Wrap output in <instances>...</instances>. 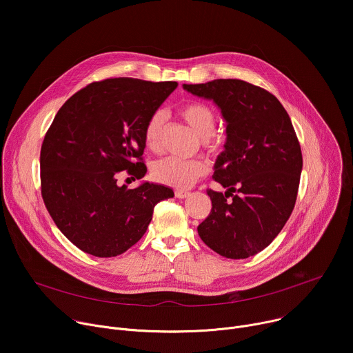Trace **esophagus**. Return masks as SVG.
Wrapping results in <instances>:
<instances>
[{
	"label": "esophagus",
	"instance_id": "34e87169",
	"mask_svg": "<svg viewBox=\"0 0 353 353\" xmlns=\"http://www.w3.org/2000/svg\"><path fill=\"white\" fill-rule=\"evenodd\" d=\"M174 195H176L177 198H181V199H183V198H187V196L190 195V192H188V191H184V190H176V191H174Z\"/></svg>",
	"mask_w": 353,
	"mask_h": 353
}]
</instances>
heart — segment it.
<instances>
[{
	"mask_svg": "<svg viewBox=\"0 0 353 353\" xmlns=\"http://www.w3.org/2000/svg\"><path fill=\"white\" fill-rule=\"evenodd\" d=\"M179 116L184 123L203 139V145L210 152L221 149V139L215 137L216 116L214 110L201 102H190L179 109ZM165 132V114L155 112L145 124L143 141L149 150L159 152ZM207 165L201 161H183L179 158H166L157 162L152 168V176L158 183L174 188H188L198 179L205 176Z\"/></svg>",
	"mask_w": 353,
	"mask_h": 353,
	"instance_id": "1",
	"label": "heart"
}]
</instances>
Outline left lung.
Here are the masks:
<instances>
[{"mask_svg":"<svg viewBox=\"0 0 353 353\" xmlns=\"http://www.w3.org/2000/svg\"><path fill=\"white\" fill-rule=\"evenodd\" d=\"M183 88L214 100L226 121L225 150L212 177L228 191H207L212 210L198 234L226 259L254 256L271 244L294 208L303 158L290 117L272 93L245 81Z\"/></svg>","mask_w":353,"mask_h":353,"instance_id":"8db88e82","label":"left lung"}]
</instances>
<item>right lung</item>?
<instances>
[{"mask_svg":"<svg viewBox=\"0 0 353 353\" xmlns=\"http://www.w3.org/2000/svg\"><path fill=\"white\" fill-rule=\"evenodd\" d=\"M177 82L109 78L72 94L56 114L40 150L44 205L61 233L94 257H116L132 247L154 208L174 195L154 183L137 188L117 176L142 179L143 128Z\"/></svg>","mask_w":353,"mask_h":353,"instance_id":"add662e5","label":"right lung"}]
</instances>
